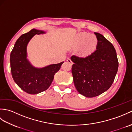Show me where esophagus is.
Masks as SVG:
<instances>
[{
	"mask_svg": "<svg viewBox=\"0 0 132 132\" xmlns=\"http://www.w3.org/2000/svg\"><path fill=\"white\" fill-rule=\"evenodd\" d=\"M67 61H68V62H69L70 64H72V61L70 60V59H68V60H67Z\"/></svg>",
	"mask_w": 132,
	"mask_h": 132,
	"instance_id": "esophagus-1",
	"label": "esophagus"
}]
</instances>
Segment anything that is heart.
I'll use <instances>...</instances> for the list:
<instances>
[{"mask_svg":"<svg viewBox=\"0 0 132 132\" xmlns=\"http://www.w3.org/2000/svg\"><path fill=\"white\" fill-rule=\"evenodd\" d=\"M97 38L95 35L82 32L72 39L70 43V46L72 48L80 47V54L86 56L90 54L94 51L97 46ZM86 46L89 47L87 48Z\"/></svg>","mask_w":132,"mask_h":132,"instance_id":"1","label":"heart"}]
</instances>
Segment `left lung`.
I'll list each match as a JSON object with an SVG mask.
<instances>
[{
    "label": "left lung",
    "mask_w": 132,
    "mask_h": 132,
    "mask_svg": "<svg viewBox=\"0 0 132 132\" xmlns=\"http://www.w3.org/2000/svg\"><path fill=\"white\" fill-rule=\"evenodd\" d=\"M95 51L86 57L72 55L71 72L75 88L81 95L93 97L110 88L118 70L116 50L110 42L99 33Z\"/></svg>",
    "instance_id": "left-lung-1"
}]
</instances>
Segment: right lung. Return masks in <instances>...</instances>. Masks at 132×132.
<instances>
[{
  "label": "right lung",
  "instance_id": "add662e5",
  "mask_svg": "<svg viewBox=\"0 0 132 132\" xmlns=\"http://www.w3.org/2000/svg\"><path fill=\"white\" fill-rule=\"evenodd\" d=\"M44 33L45 32L43 30L33 29L22 35L16 41L11 53V71L13 79L20 88L29 94H37L46 90L63 63L36 68L27 59V46L29 41L35 35Z\"/></svg>",
  "mask_w": 132,
  "mask_h": 132
}]
</instances>
